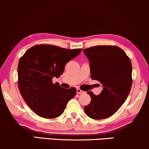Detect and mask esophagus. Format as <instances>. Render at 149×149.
Listing matches in <instances>:
<instances>
[{"mask_svg":"<svg viewBox=\"0 0 149 149\" xmlns=\"http://www.w3.org/2000/svg\"><path fill=\"white\" fill-rule=\"evenodd\" d=\"M77 93L78 94H84L85 92L83 91H81V89L77 88Z\"/></svg>","mask_w":149,"mask_h":149,"instance_id":"34e87169","label":"esophagus"}]
</instances>
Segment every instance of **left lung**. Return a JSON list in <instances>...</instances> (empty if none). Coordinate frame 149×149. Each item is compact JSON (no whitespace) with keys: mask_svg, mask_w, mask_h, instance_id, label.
<instances>
[{"mask_svg":"<svg viewBox=\"0 0 149 149\" xmlns=\"http://www.w3.org/2000/svg\"><path fill=\"white\" fill-rule=\"evenodd\" d=\"M83 52L90 63L91 77L103 87L98 95L87 92L91 100L84 107L85 113L93 119H104L116 113L129 95L132 83L130 59L116 46L99 45Z\"/></svg>","mask_w":149,"mask_h":149,"instance_id":"8db88e82","label":"left lung"}]
</instances>
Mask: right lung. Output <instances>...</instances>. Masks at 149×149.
I'll use <instances>...</instances> for the list:
<instances>
[{
    "label": "right lung",
    "instance_id": "add662e5",
    "mask_svg": "<svg viewBox=\"0 0 149 149\" xmlns=\"http://www.w3.org/2000/svg\"><path fill=\"white\" fill-rule=\"evenodd\" d=\"M81 49H67L51 45H38L30 48L18 64L19 91L26 104L38 116L55 118L62 114L76 88H63L54 84L60 77L66 63L77 56Z\"/></svg>",
    "mask_w": 149,
    "mask_h": 149
}]
</instances>
